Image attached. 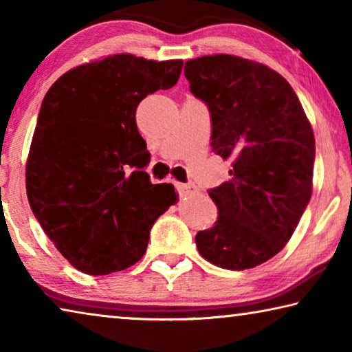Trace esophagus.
I'll return each instance as SVG.
<instances>
[{
	"label": "esophagus",
	"instance_id": "esophagus-1",
	"mask_svg": "<svg viewBox=\"0 0 352 352\" xmlns=\"http://www.w3.org/2000/svg\"><path fill=\"white\" fill-rule=\"evenodd\" d=\"M175 186H177V190L180 195H190V194L197 192V186L192 183H175Z\"/></svg>",
	"mask_w": 352,
	"mask_h": 352
}]
</instances>
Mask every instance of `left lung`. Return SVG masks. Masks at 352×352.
<instances>
[{
	"label": "left lung",
	"mask_w": 352,
	"mask_h": 352,
	"mask_svg": "<svg viewBox=\"0 0 352 352\" xmlns=\"http://www.w3.org/2000/svg\"><path fill=\"white\" fill-rule=\"evenodd\" d=\"M184 76L210 110L212 152L233 162L231 180L210 189L219 216L195 245L222 269H253L281 252L311 200V122L290 83L262 63L205 56Z\"/></svg>",
	"instance_id": "obj_1"
}]
</instances>
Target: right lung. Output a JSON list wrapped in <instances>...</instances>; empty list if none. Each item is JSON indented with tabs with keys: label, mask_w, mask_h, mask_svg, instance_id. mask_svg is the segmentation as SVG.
<instances>
[{
	"label": "right lung",
	"mask_w": 352,
	"mask_h": 352,
	"mask_svg": "<svg viewBox=\"0 0 352 352\" xmlns=\"http://www.w3.org/2000/svg\"><path fill=\"white\" fill-rule=\"evenodd\" d=\"M182 68L183 60L110 56L65 73L41 102L28 199L46 236L87 275L136 264L155 220L178 200L172 184L151 183L135 115L147 94L174 87Z\"/></svg>",
	"instance_id": "obj_1"
}]
</instances>
